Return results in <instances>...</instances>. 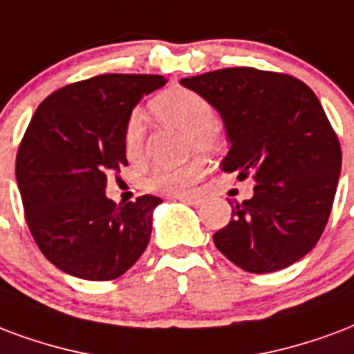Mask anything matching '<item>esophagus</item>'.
I'll use <instances>...</instances> for the list:
<instances>
[{
    "mask_svg": "<svg viewBox=\"0 0 354 354\" xmlns=\"http://www.w3.org/2000/svg\"><path fill=\"white\" fill-rule=\"evenodd\" d=\"M180 203L189 204V206H201L203 204V198L201 197H176Z\"/></svg>",
    "mask_w": 354,
    "mask_h": 354,
    "instance_id": "1",
    "label": "esophagus"
}]
</instances>
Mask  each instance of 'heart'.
<instances>
[{"label": "heart", "instance_id": "1", "mask_svg": "<svg viewBox=\"0 0 354 354\" xmlns=\"http://www.w3.org/2000/svg\"><path fill=\"white\" fill-rule=\"evenodd\" d=\"M151 112L159 122L178 127L189 133V150L210 153L219 146V133H217L216 111L203 95L187 88H169L151 99ZM144 131L142 118L133 112L124 127V151L129 161L138 163L144 157ZM204 165L201 161H191L182 167H157L146 178V187L157 193L169 195H182L197 184L203 176Z\"/></svg>", "mask_w": 354, "mask_h": 354}]
</instances>
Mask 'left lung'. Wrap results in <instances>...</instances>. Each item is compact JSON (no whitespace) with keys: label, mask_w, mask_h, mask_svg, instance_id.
Returning a JSON list of instances; mask_svg holds the SVG:
<instances>
[{"label":"left lung","mask_w":354,"mask_h":354,"mask_svg":"<svg viewBox=\"0 0 354 354\" xmlns=\"http://www.w3.org/2000/svg\"><path fill=\"white\" fill-rule=\"evenodd\" d=\"M219 112L230 150L221 163L253 197L232 206L216 248L251 274L281 270L310 253L336 195L342 148L313 91L298 78L229 67L182 78Z\"/></svg>","instance_id":"left-lung-1"}]
</instances>
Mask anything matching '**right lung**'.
Instances as JSON below:
<instances>
[{"instance_id": "right-lung-1", "label": "right lung", "mask_w": 354, "mask_h": 354, "mask_svg": "<svg viewBox=\"0 0 354 354\" xmlns=\"http://www.w3.org/2000/svg\"><path fill=\"white\" fill-rule=\"evenodd\" d=\"M165 82L159 75H99L50 93L31 118L17 153L18 189L31 236L65 274L116 279L150 242L161 198L116 204L104 187L127 165V118Z\"/></svg>"}]
</instances>
